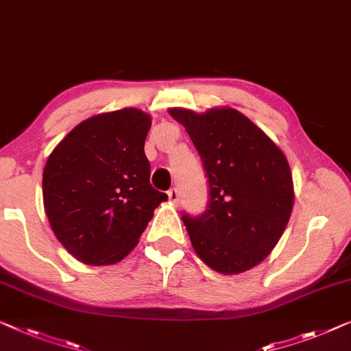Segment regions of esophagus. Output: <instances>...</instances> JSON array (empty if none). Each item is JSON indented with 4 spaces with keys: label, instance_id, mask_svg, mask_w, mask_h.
<instances>
[{
    "label": "esophagus",
    "instance_id": "34e87169",
    "mask_svg": "<svg viewBox=\"0 0 351 351\" xmlns=\"http://www.w3.org/2000/svg\"><path fill=\"white\" fill-rule=\"evenodd\" d=\"M167 196H169V201L172 204H177V202H179V190H177V188H171V190L167 191Z\"/></svg>",
    "mask_w": 351,
    "mask_h": 351
}]
</instances>
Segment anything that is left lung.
I'll return each instance as SVG.
<instances>
[{
    "label": "left lung",
    "mask_w": 351,
    "mask_h": 351,
    "mask_svg": "<svg viewBox=\"0 0 351 351\" xmlns=\"http://www.w3.org/2000/svg\"><path fill=\"white\" fill-rule=\"evenodd\" d=\"M169 114L185 126L209 185L206 210L197 217L182 213L193 248L217 272L255 267L276 247L293 210L285 155L236 109Z\"/></svg>",
    "instance_id": "left-lung-1"
}]
</instances>
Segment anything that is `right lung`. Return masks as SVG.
<instances>
[{"mask_svg": "<svg viewBox=\"0 0 351 351\" xmlns=\"http://www.w3.org/2000/svg\"><path fill=\"white\" fill-rule=\"evenodd\" d=\"M152 125L139 109L99 114L75 126L50 154L44 207L62 245L103 266L133 250L166 193L150 185L144 144Z\"/></svg>", "mask_w": 351, "mask_h": 351, "instance_id": "right-lung-1", "label": "right lung"}]
</instances>
